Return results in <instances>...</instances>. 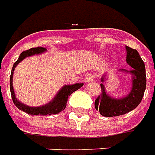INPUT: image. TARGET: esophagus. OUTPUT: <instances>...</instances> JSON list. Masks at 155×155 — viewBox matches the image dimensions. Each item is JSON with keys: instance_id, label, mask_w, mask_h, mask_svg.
<instances>
[{"instance_id": "esophagus-1", "label": "esophagus", "mask_w": 155, "mask_h": 155, "mask_svg": "<svg viewBox=\"0 0 155 155\" xmlns=\"http://www.w3.org/2000/svg\"><path fill=\"white\" fill-rule=\"evenodd\" d=\"M95 75L93 74H87L86 75H85V82H86V83H90V82H92V81H95Z\"/></svg>"}]
</instances>
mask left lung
I'll use <instances>...</instances> for the list:
<instances>
[{
    "label": "left lung",
    "mask_w": 155,
    "mask_h": 155,
    "mask_svg": "<svg viewBox=\"0 0 155 155\" xmlns=\"http://www.w3.org/2000/svg\"><path fill=\"white\" fill-rule=\"evenodd\" d=\"M126 61L132 69L130 70L120 69L117 72L131 74L132 87L130 92L123 98H114L106 91L104 83L107 81L105 74L101 78V94L95 101V107L103 117H117L126 114L138 107L141 102L146 89L145 65L136 49L126 46Z\"/></svg>",
    "instance_id": "left-lung-1"
}]
</instances>
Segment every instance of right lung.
<instances>
[{"label": "right lung", "mask_w": 155, "mask_h": 155, "mask_svg": "<svg viewBox=\"0 0 155 155\" xmlns=\"http://www.w3.org/2000/svg\"><path fill=\"white\" fill-rule=\"evenodd\" d=\"M46 51H47V49L45 48L38 47L32 48H30L27 51L22 52L19 56L18 59L14 63L13 67L12 69L11 76H10V90H11V95H12V97L13 103L15 104V106L19 110L23 111L26 113L31 114V115L46 116L52 115V114H58L59 112L64 110V108L66 107L68 97L74 91L79 90L82 85H84L83 83H76V84H74V85H64L58 91V93L55 95L54 97L52 99L51 101H49L48 103L45 104V105L40 106V107H29V106H27L26 104L21 103L20 101L17 100L16 95H15V92H14L13 84H12L15 68L17 67V64L21 62V60L26 59L27 57H30V56L35 54H43V53Z\"/></svg>", "instance_id": "obj_1"}]
</instances>
